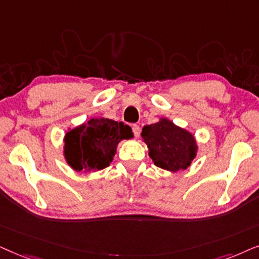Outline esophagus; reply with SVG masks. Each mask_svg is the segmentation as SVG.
Instances as JSON below:
<instances>
[{"label":"esophagus","mask_w":259,"mask_h":259,"mask_svg":"<svg viewBox=\"0 0 259 259\" xmlns=\"http://www.w3.org/2000/svg\"><path fill=\"white\" fill-rule=\"evenodd\" d=\"M133 133H134V135H135V137H139L140 134H141L140 125H137V124H134V125H133Z\"/></svg>","instance_id":"34e87169"}]
</instances>
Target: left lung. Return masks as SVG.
<instances>
[{
	"label": "left lung",
	"mask_w": 259,
	"mask_h": 259,
	"mask_svg": "<svg viewBox=\"0 0 259 259\" xmlns=\"http://www.w3.org/2000/svg\"><path fill=\"white\" fill-rule=\"evenodd\" d=\"M141 136L154 164L162 169L173 173L185 170L196 156L198 146L194 136L167 118L143 126Z\"/></svg>",
	"instance_id": "obj_1"
}]
</instances>
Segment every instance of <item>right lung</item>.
Segmentation results:
<instances>
[{
  "label": "right lung",
  "instance_id": "obj_1",
  "mask_svg": "<svg viewBox=\"0 0 259 259\" xmlns=\"http://www.w3.org/2000/svg\"><path fill=\"white\" fill-rule=\"evenodd\" d=\"M132 127L109 118H91L65 135L64 155L74 170L96 171L111 163L122 140H130Z\"/></svg>",
  "mask_w": 259,
  "mask_h": 259
}]
</instances>
